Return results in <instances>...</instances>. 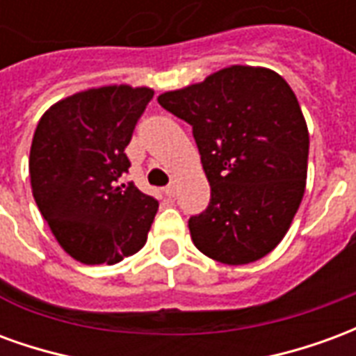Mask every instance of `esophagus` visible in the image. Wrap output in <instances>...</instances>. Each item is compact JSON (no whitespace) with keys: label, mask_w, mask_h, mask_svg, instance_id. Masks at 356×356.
<instances>
[{"label":"esophagus","mask_w":356,"mask_h":356,"mask_svg":"<svg viewBox=\"0 0 356 356\" xmlns=\"http://www.w3.org/2000/svg\"><path fill=\"white\" fill-rule=\"evenodd\" d=\"M163 193H165V196L173 198V196H175V185H168L165 188H163Z\"/></svg>","instance_id":"34e87169"}]
</instances>
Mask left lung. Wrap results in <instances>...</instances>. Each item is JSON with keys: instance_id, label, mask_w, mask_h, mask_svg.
I'll return each mask as SVG.
<instances>
[{"instance_id": "obj_1", "label": "left lung", "mask_w": 356, "mask_h": 356, "mask_svg": "<svg viewBox=\"0 0 356 356\" xmlns=\"http://www.w3.org/2000/svg\"><path fill=\"white\" fill-rule=\"evenodd\" d=\"M158 102L193 125L211 186L206 211L188 219L194 246L225 265L273 252L301 204L309 158L305 118L286 80L234 65Z\"/></svg>"}]
</instances>
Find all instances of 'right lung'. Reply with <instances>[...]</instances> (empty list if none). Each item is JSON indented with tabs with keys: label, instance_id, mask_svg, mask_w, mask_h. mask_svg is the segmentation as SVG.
Segmentation results:
<instances>
[{
	"label": "right lung",
	"instance_id": "right-lung-1",
	"mask_svg": "<svg viewBox=\"0 0 356 356\" xmlns=\"http://www.w3.org/2000/svg\"><path fill=\"white\" fill-rule=\"evenodd\" d=\"M154 91L104 86L55 102L30 148L32 194L51 232L76 261L114 265L147 242L158 202L118 185L125 147Z\"/></svg>",
	"mask_w": 356,
	"mask_h": 356
}]
</instances>
